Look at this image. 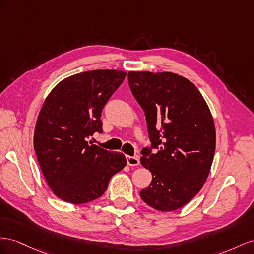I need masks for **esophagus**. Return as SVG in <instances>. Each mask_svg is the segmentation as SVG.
Here are the masks:
<instances>
[{
    "instance_id": "esophagus-1",
    "label": "esophagus",
    "mask_w": 254,
    "mask_h": 254,
    "mask_svg": "<svg viewBox=\"0 0 254 254\" xmlns=\"http://www.w3.org/2000/svg\"><path fill=\"white\" fill-rule=\"evenodd\" d=\"M127 163L128 166H138L139 158L136 156H127Z\"/></svg>"
}]
</instances>
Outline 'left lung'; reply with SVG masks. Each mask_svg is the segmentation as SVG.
<instances>
[{"label": "left lung", "instance_id": "obj_1", "mask_svg": "<svg viewBox=\"0 0 254 254\" xmlns=\"http://www.w3.org/2000/svg\"><path fill=\"white\" fill-rule=\"evenodd\" d=\"M128 85L146 115L152 148H143L140 163L152 182L140 197L157 211L187 204L208 177L216 131L211 111L190 81L172 72L129 71Z\"/></svg>", "mask_w": 254, "mask_h": 254}]
</instances>
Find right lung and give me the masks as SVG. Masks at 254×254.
<instances>
[{"mask_svg": "<svg viewBox=\"0 0 254 254\" xmlns=\"http://www.w3.org/2000/svg\"><path fill=\"white\" fill-rule=\"evenodd\" d=\"M127 73L91 70L63 79L51 90L36 121L34 149L56 197L83 204L102 195L115 173L127 165L125 154L87 141L102 132L101 113Z\"/></svg>", "mask_w": 254, "mask_h": 254, "instance_id": "obj_1", "label": "right lung"}]
</instances>
